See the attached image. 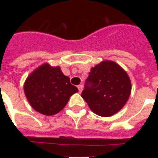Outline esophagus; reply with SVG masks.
<instances>
[{"label": "esophagus", "instance_id": "esophagus-1", "mask_svg": "<svg viewBox=\"0 0 158 158\" xmlns=\"http://www.w3.org/2000/svg\"><path fill=\"white\" fill-rule=\"evenodd\" d=\"M77 89H78V91H79V93H81L82 90H83V85H78Z\"/></svg>", "mask_w": 158, "mask_h": 158}]
</instances>
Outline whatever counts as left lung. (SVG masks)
Instances as JSON below:
<instances>
[{"instance_id": "left-lung-1", "label": "left lung", "mask_w": 158, "mask_h": 158, "mask_svg": "<svg viewBox=\"0 0 158 158\" xmlns=\"http://www.w3.org/2000/svg\"><path fill=\"white\" fill-rule=\"evenodd\" d=\"M131 91V80L126 71L107 60L92 68L81 96L95 114L109 117L123 107Z\"/></svg>"}]
</instances>
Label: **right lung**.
Returning <instances> with one entry per match:
<instances>
[{
    "label": "right lung",
    "instance_id": "1",
    "mask_svg": "<svg viewBox=\"0 0 158 158\" xmlns=\"http://www.w3.org/2000/svg\"><path fill=\"white\" fill-rule=\"evenodd\" d=\"M23 89L31 106L45 115L62 111L69 97L78 92L59 66L52 67L47 63L38 67L27 77Z\"/></svg>",
    "mask_w": 158,
    "mask_h": 158
}]
</instances>
